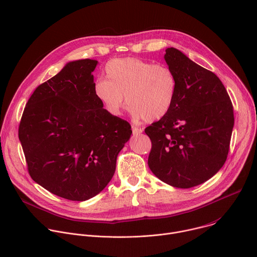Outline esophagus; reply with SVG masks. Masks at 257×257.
Instances as JSON below:
<instances>
[{
  "label": "esophagus",
  "mask_w": 257,
  "mask_h": 257,
  "mask_svg": "<svg viewBox=\"0 0 257 257\" xmlns=\"http://www.w3.org/2000/svg\"><path fill=\"white\" fill-rule=\"evenodd\" d=\"M132 131H133V134H134V135H140L141 133H143V128L135 126V125L132 126Z\"/></svg>",
  "instance_id": "obj_1"
}]
</instances>
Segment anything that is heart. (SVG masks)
Returning <instances> with one entry per match:
<instances>
[{"mask_svg": "<svg viewBox=\"0 0 257 257\" xmlns=\"http://www.w3.org/2000/svg\"><path fill=\"white\" fill-rule=\"evenodd\" d=\"M105 72L107 80L97 79L93 93L111 115L119 116L127 102L136 119L155 121L174 105L178 80L167 65L135 57L115 58L106 65Z\"/></svg>", "mask_w": 257, "mask_h": 257, "instance_id": "heart-1", "label": "heart"}]
</instances>
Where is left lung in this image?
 Instances as JSON below:
<instances>
[{"label":"left lung","mask_w":257,"mask_h":257,"mask_svg":"<svg viewBox=\"0 0 257 257\" xmlns=\"http://www.w3.org/2000/svg\"><path fill=\"white\" fill-rule=\"evenodd\" d=\"M165 60L178 80L169 113L145 128L152 147L148 166L157 178L178 188L204 183L224 165L233 127L229 95L213 72L176 48Z\"/></svg>","instance_id":"left-lung-1"}]
</instances>
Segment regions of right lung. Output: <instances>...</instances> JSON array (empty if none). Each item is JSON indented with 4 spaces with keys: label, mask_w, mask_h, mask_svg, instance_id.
<instances>
[{
    "label": "right lung",
    "mask_w": 257,
    "mask_h": 257,
    "mask_svg": "<svg viewBox=\"0 0 257 257\" xmlns=\"http://www.w3.org/2000/svg\"><path fill=\"white\" fill-rule=\"evenodd\" d=\"M96 65L89 58L70 62L39 85L18 128L32 179L70 201H86L107 186L132 135L130 123L95 97Z\"/></svg>",
    "instance_id": "right-lung-1"
}]
</instances>
